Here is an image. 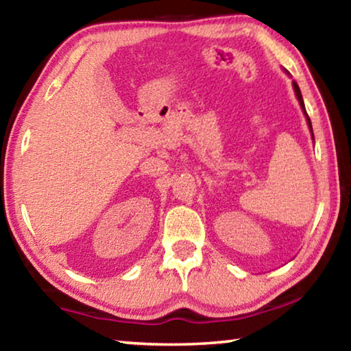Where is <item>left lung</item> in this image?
Masks as SVG:
<instances>
[{
	"instance_id": "obj_1",
	"label": "left lung",
	"mask_w": 351,
	"mask_h": 351,
	"mask_svg": "<svg viewBox=\"0 0 351 351\" xmlns=\"http://www.w3.org/2000/svg\"><path fill=\"white\" fill-rule=\"evenodd\" d=\"M293 86H294V91H295V96H297V99H299V104H300V106H302V111H304V114L306 116V122H308V127H310V130H311V133H313V127H311V121H310V117H308V114H306V110H305V104H304V99H302V93H300V88H299V85H297V83L293 80ZM314 138V136H313Z\"/></svg>"
}]
</instances>
